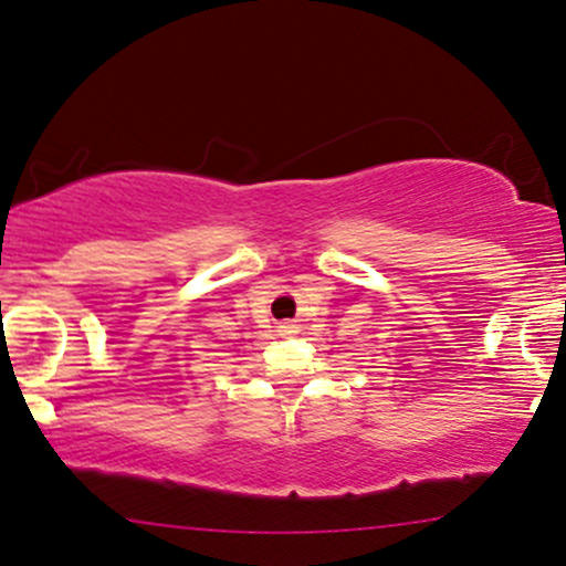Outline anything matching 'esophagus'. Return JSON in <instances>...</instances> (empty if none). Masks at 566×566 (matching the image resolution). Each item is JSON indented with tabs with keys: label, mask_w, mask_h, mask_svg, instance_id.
<instances>
[{
	"label": "esophagus",
	"mask_w": 566,
	"mask_h": 566,
	"mask_svg": "<svg viewBox=\"0 0 566 566\" xmlns=\"http://www.w3.org/2000/svg\"><path fill=\"white\" fill-rule=\"evenodd\" d=\"M277 332H281V336H291V334H296V323H281V326H277Z\"/></svg>",
	"instance_id": "esophagus-1"
}]
</instances>
